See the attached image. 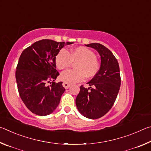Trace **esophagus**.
Listing matches in <instances>:
<instances>
[{
  "instance_id": "esophagus-1",
  "label": "esophagus",
  "mask_w": 151,
  "mask_h": 151,
  "mask_svg": "<svg viewBox=\"0 0 151 151\" xmlns=\"http://www.w3.org/2000/svg\"><path fill=\"white\" fill-rule=\"evenodd\" d=\"M63 86L64 87H65L66 89H68V88H69L70 86V85H69V84H68V83H65H65H63Z\"/></svg>"
}]
</instances>
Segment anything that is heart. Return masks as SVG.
<instances>
[{
  "label": "heart",
  "mask_w": 151,
  "mask_h": 151,
  "mask_svg": "<svg viewBox=\"0 0 151 151\" xmlns=\"http://www.w3.org/2000/svg\"><path fill=\"white\" fill-rule=\"evenodd\" d=\"M75 62L76 69L67 70L61 73L60 78L65 83L73 84L84 81L86 76L93 77L100 68V64L96 59L95 53L84 47L73 48L69 52L63 48L55 58L56 65L60 70L68 68L72 62Z\"/></svg>",
  "instance_id": "obj_1"
}]
</instances>
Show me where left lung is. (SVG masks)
<instances>
[{
  "label": "left lung",
  "instance_id": "1",
  "mask_svg": "<svg viewBox=\"0 0 151 151\" xmlns=\"http://www.w3.org/2000/svg\"><path fill=\"white\" fill-rule=\"evenodd\" d=\"M99 52L101 66L96 75L88 82L89 87L81 86L76 96V105L84 116L99 119L113 106L121 86L119 63L112 52L99 43L85 45Z\"/></svg>",
  "mask_w": 151,
  "mask_h": 151
}]
</instances>
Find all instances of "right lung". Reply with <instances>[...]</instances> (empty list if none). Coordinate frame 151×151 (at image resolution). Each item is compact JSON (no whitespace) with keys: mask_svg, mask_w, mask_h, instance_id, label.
<instances>
[{"mask_svg":"<svg viewBox=\"0 0 151 151\" xmlns=\"http://www.w3.org/2000/svg\"><path fill=\"white\" fill-rule=\"evenodd\" d=\"M73 43L43 39L22 51L16 70L18 91L25 105L34 114L48 115L59 104L65 88L62 82H55L59 75L55 58L65 45ZM50 80L53 81L52 85L47 86Z\"/></svg>","mask_w":151,"mask_h":151,"instance_id":"add662e5","label":"right lung"}]
</instances>
